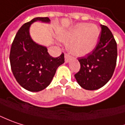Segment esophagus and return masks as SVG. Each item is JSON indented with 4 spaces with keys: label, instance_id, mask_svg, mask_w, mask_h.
I'll return each mask as SVG.
<instances>
[{
    "label": "esophagus",
    "instance_id": "1",
    "mask_svg": "<svg viewBox=\"0 0 125 125\" xmlns=\"http://www.w3.org/2000/svg\"><path fill=\"white\" fill-rule=\"evenodd\" d=\"M70 55H68L67 54H65V62H69L70 61Z\"/></svg>",
    "mask_w": 125,
    "mask_h": 125
}]
</instances>
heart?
<instances>
[{
	"label": "heart",
	"instance_id": "obj_1",
	"mask_svg": "<svg viewBox=\"0 0 125 125\" xmlns=\"http://www.w3.org/2000/svg\"><path fill=\"white\" fill-rule=\"evenodd\" d=\"M100 36L96 25L80 23L60 35V40L68 43L69 52L73 55L82 57L92 52L96 48Z\"/></svg>",
	"mask_w": 125,
	"mask_h": 125
}]
</instances>
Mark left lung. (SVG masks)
<instances>
[{
    "mask_svg": "<svg viewBox=\"0 0 125 125\" xmlns=\"http://www.w3.org/2000/svg\"><path fill=\"white\" fill-rule=\"evenodd\" d=\"M100 39L94 50L79 58L80 70L74 74L81 87L86 90L101 88L112 77L117 62V43L109 29L101 25Z\"/></svg>",
    "mask_w": 125,
    "mask_h": 125,
    "instance_id": "8db88e82",
    "label": "left lung"
}]
</instances>
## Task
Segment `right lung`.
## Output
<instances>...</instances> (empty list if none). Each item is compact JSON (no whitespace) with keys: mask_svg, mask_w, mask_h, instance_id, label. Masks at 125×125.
<instances>
[{"mask_svg":"<svg viewBox=\"0 0 125 125\" xmlns=\"http://www.w3.org/2000/svg\"><path fill=\"white\" fill-rule=\"evenodd\" d=\"M49 23L48 17H36L24 24L16 34L10 53L11 70L17 82L24 89L37 92L51 84L56 70L65 62L64 53L53 58L46 47L32 40L29 28L32 23Z\"/></svg>","mask_w":125,"mask_h":125,"instance_id":"add662e5","label":"right lung"}]
</instances>
